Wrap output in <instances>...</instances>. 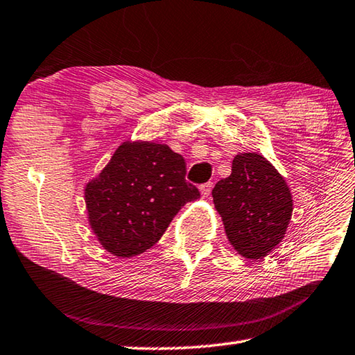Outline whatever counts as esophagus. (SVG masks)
I'll use <instances>...</instances> for the list:
<instances>
[{
	"mask_svg": "<svg viewBox=\"0 0 355 355\" xmlns=\"http://www.w3.org/2000/svg\"><path fill=\"white\" fill-rule=\"evenodd\" d=\"M199 189H200V195H202L204 198H207V196H209L210 193H211V189H213V182H210V180H209V182H205V184L200 185Z\"/></svg>",
	"mask_w": 355,
	"mask_h": 355,
	"instance_id": "esophagus-1",
	"label": "esophagus"
}]
</instances>
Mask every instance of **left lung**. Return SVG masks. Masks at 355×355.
Instances as JSON below:
<instances>
[{"label": "left lung", "mask_w": 355, "mask_h": 355, "mask_svg": "<svg viewBox=\"0 0 355 355\" xmlns=\"http://www.w3.org/2000/svg\"><path fill=\"white\" fill-rule=\"evenodd\" d=\"M227 238L243 257L259 259L284 238L292 196L282 175L257 153L233 159L232 175L211 190Z\"/></svg>", "instance_id": "obj_1"}]
</instances>
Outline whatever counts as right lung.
<instances>
[{
	"label": "right lung",
	"mask_w": 355,
	"mask_h": 355,
	"mask_svg": "<svg viewBox=\"0 0 355 355\" xmlns=\"http://www.w3.org/2000/svg\"><path fill=\"white\" fill-rule=\"evenodd\" d=\"M185 175L184 157L168 145H120L85 190L100 244L116 257H135L155 245L180 207L200 196Z\"/></svg>",
	"instance_id": "1"
}]
</instances>
